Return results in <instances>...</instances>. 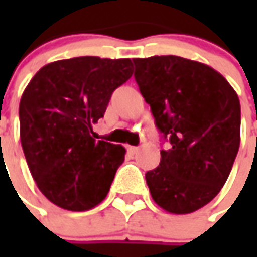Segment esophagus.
<instances>
[{"label": "esophagus", "mask_w": 257, "mask_h": 257, "mask_svg": "<svg viewBox=\"0 0 257 257\" xmlns=\"http://www.w3.org/2000/svg\"><path fill=\"white\" fill-rule=\"evenodd\" d=\"M127 152L130 154H136L137 152H139V147H134V146H128L127 147Z\"/></svg>", "instance_id": "34e87169"}]
</instances>
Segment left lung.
Returning a JSON list of instances; mask_svg holds the SVG:
<instances>
[{"mask_svg":"<svg viewBox=\"0 0 257 257\" xmlns=\"http://www.w3.org/2000/svg\"><path fill=\"white\" fill-rule=\"evenodd\" d=\"M134 78L156 127L170 142L146 173L153 200L187 214L219 194L240 144V103L229 81L209 65L177 55L133 58Z\"/></svg>","mask_w":257,"mask_h":257,"instance_id":"obj_1","label":"left lung"}]
</instances>
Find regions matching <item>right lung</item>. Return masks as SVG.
<instances>
[{
  "label": "right lung",
  "mask_w": 257,
  "mask_h": 257,
  "mask_svg": "<svg viewBox=\"0 0 257 257\" xmlns=\"http://www.w3.org/2000/svg\"><path fill=\"white\" fill-rule=\"evenodd\" d=\"M130 58L75 57L37 71L20 101V137L38 189L55 206L85 212L103 202L125 149L93 137Z\"/></svg>",
  "instance_id": "obj_1"
}]
</instances>
